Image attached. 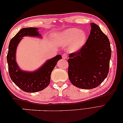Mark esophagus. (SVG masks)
<instances>
[{
	"mask_svg": "<svg viewBox=\"0 0 123 123\" xmlns=\"http://www.w3.org/2000/svg\"><path fill=\"white\" fill-rule=\"evenodd\" d=\"M68 55L67 54H66V53H65V54H64L62 55V57L63 59H67V58H68Z\"/></svg>",
	"mask_w": 123,
	"mask_h": 123,
	"instance_id": "1",
	"label": "esophagus"
}]
</instances>
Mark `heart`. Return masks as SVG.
Here are the masks:
<instances>
[{"mask_svg": "<svg viewBox=\"0 0 123 123\" xmlns=\"http://www.w3.org/2000/svg\"><path fill=\"white\" fill-rule=\"evenodd\" d=\"M53 36L57 35L53 34ZM62 42L65 44L70 45V50L74 52L79 50L82 47L86 39V34L84 32H80L79 29L71 28L64 31L60 34Z\"/></svg>", "mask_w": 123, "mask_h": 123, "instance_id": "obj_1", "label": "heart"}]
</instances>
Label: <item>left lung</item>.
Here are the masks:
<instances>
[{"instance_id": "obj_1", "label": "left lung", "mask_w": 123, "mask_h": 123, "mask_svg": "<svg viewBox=\"0 0 123 123\" xmlns=\"http://www.w3.org/2000/svg\"><path fill=\"white\" fill-rule=\"evenodd\" d=\"M88 38L82 48L69 55V79L74 86L93 89L101 84L109 73L111 49L109 40L98 26L91 23Z\"/></svg>"}]
</instances>
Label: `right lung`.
Returning a JSON list of instances; mask_svg holds the SVG:
<instances>
[{
  "label": "right lung",
  "instance_id": "right-lung-1",
  "mask_svg": "<svg viewBox=\"0 0 123 123\" xmlns=\"http://www.w3.org/2000/svg\"><path fill=\"white\" fill-rule=\"evenodd\" d=\"M38 28H23L11 39L7 54V62L11 79L22 90L34 93L43 90L50 83L51 74L57 62L62 59L61 55L48 60L37 70L32 72L22 71L16 62V50L18 43L24 36H37L42 35L37 31Z\"/></svg>",
  "mask_w": 123,
  "mask_h": 123
}]
</instances>
